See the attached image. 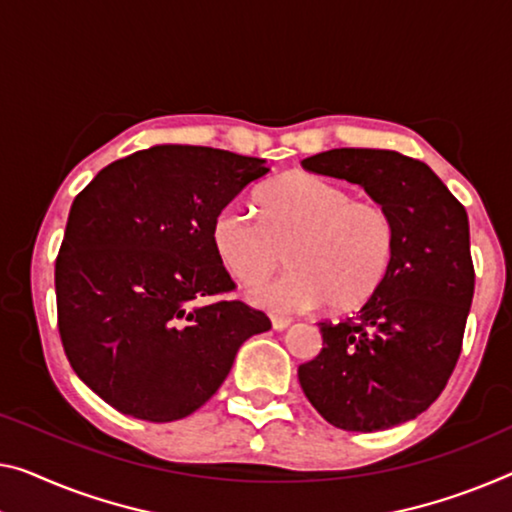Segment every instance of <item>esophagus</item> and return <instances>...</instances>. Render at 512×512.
Instances as JSON below:
<instances>
[{"instance_id":"esophagus-1","label":"esophagus","mask_w":512,"mask_h":512,"mask_svg":"<svg viewBox=\"0 0 512 512\" xmlns=\"http://www.w3.org/2000/svg\"><path fill=\"white\" fill-rule=\"evenodd\" d=\"M271 326L276 331H282V329H287L289 326V317H282V315H271Z\"/></svg>"}]
</instances>
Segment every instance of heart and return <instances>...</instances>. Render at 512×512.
<instances>
[{
    "label": "heart",
    "instance_id": "b5f03b06",
    "mask_svg": "<svg viewBox=\"0 0 512 512\" xmlns=\"http://www.w3.org/2000/svg\"><path fill=\"white\" fill-rule=\"evenodd\" d=\"M257 213L223 209L211 225V246L234 280L255 285L287 255L285 276L257 287L253 299L271 310L333 312L361 308L391 271L398 227L384 204L354 200V193L319 174L289 172L266 181Z\"/></svg>",
    "mask_w": 512,
    "mask_h": 512
}]
</instances>
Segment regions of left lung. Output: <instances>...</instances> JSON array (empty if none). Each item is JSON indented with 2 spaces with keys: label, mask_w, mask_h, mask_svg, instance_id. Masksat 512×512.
I'll return each instance as SVG.
<instances>
[{
  "label": "left lung",
  "mask_w": 512,
  "mask_h": 512,
  "mask_svg": "<svg viewBox=\"0 0 512 512\" xmlns=\"http://www.w3.org/2000/svg\"><path fill=\"white\" fill-rule=\"evenodd\" d=\"M301 165L363 186L398 227L379 292L356 317L319 322L322 352L299 365L305 398L340 430L407 423L439 398L462 352L476 280L467 211L430 167L398 151L331 149Z\"/></svg>",
  "instance_id": "obj_1"
}]
</instances>
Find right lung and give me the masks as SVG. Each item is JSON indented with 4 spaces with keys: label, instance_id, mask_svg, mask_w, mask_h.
Masks as SVG:
<instances>
[{
    "label": "right lung",
    "instance_id": "1",
    "mask_svg": "<svg viewBox=\"0 0 512 512\" xmlns=\"http://www.w3.org/2000/svg\"><path fill=\"white\" fill-rule=\"evenodd\" d=\"M266 160L158 144L114 160L73 200L55 262L57 326L71 368L121 414H193L271 319L243 301L211 225Z\"/></svg>",
    "mask_w": 512,
    "mask_h": 512
}]
</instances>
